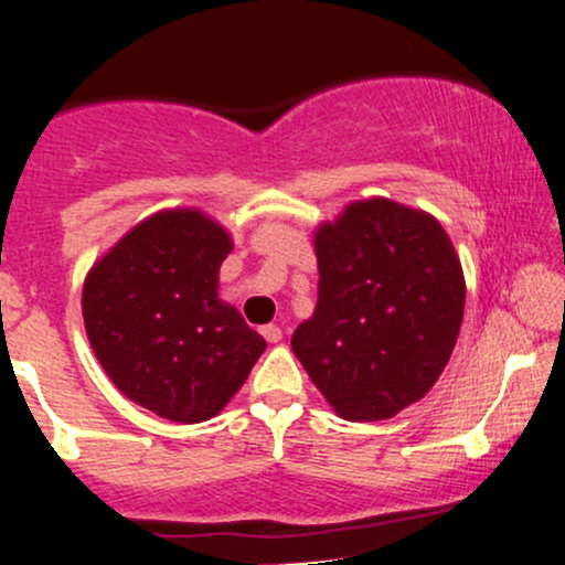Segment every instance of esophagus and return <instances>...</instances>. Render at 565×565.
Instances as JSON below:
<instances>
[{
	"label": "esophagus",
	"instance_id": "34e87169",
	"mask_svg": "<svg viewBox=\"0 0 565 565\" xmlns=\"http://www.w3.org/2000/svg\"><path fill=\"white\" fill-rule=\"evenodd\" d=\"M262 335L267 338L269 343H277V341H280V338H282V330L277 328V324H264V328H262Z\"/></svg>",
	"mask_w": 565,
	"mask_h": 565
}]
</instances>
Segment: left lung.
Here are the masks:
<instances>
[{"label":"left lung","instance_id":"left-lung-1","mask_svg":"<svg viewBox=\"0 0 565 565\" xmlns=\"http://www.w3.org/2000/svg\"><path fill=\"white\" fill-rule=\"evenodd\" d=\"M320 296L290 347L338 415L386 420L428 394L466 309L449 235L426 211L370 198L315 235Z\"/></svg>","mask_w":565,"mask_h":565}]
</instances>
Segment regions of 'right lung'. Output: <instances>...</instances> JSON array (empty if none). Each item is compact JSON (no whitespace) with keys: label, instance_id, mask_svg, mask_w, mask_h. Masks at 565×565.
Here are the masks:
<instances>
[{"label":"right lung","instance_id":"add662e5","mask_svg":"<svg viewBox=\"0 0 565 565\" xmlns=\"http://www.w3.org/2000/svg\"><path fill=\"white\" fill-rule=\"evenodd\" d=\"M227 230L195 209L152 214L84 280L82 311L99 364L126 399L174 423L218 415L267 341L218 298Z\"/></svg>","mask_w":565,"mask_h":565}]
</instances>
